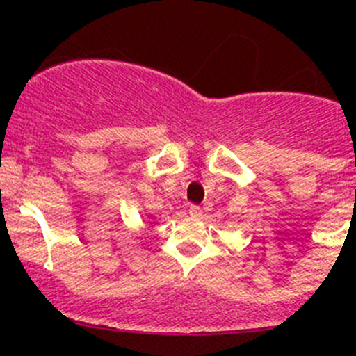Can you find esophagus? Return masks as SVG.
<instances>
[{
  "label": "esophagus",
  "instance_id": "esophagus-1",
  "mask_svg": "<svg viewBox=\"0 0 356 356\" xmlns=\"http://www.w3.org/2000/svg\"><path fill=\"white\" fill-rule=\"evenodd\" d=\"M189 213H191L193 217H200L203 211H201V208L198 207V204H191V207H189Z\"/></svg>",
  "mask_w": 356,
  "mask_h": 356
}]
</instances>
